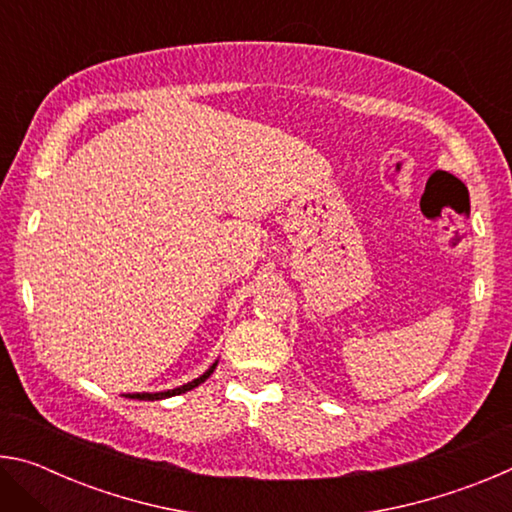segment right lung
Here are the masks:
<instances>
[{
	"label": "right lung",
	"mask_w": 512,
	"mask_h": 512,
	"mask_svg": "<svg viewBox=\"0 0 512 512\" xmlns=\"http://www.w3.org/2000/svg\"><path fill=\"white\" fill-rule=\"evenodd\" d=\"M214 368H216V361L212 363L210 368H207V370L203 372L201 377L194 379V381H187V384L178 386V388H171V391H164V393H133V395H126V397H133V400H149V402H153V400H164V397H173V395L187 393V391H192V388H196L198 384H203V381L212 375Z\"/></svg>",
	"instance_id": "1"
}]
</instances>
